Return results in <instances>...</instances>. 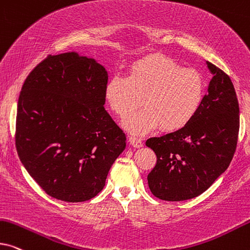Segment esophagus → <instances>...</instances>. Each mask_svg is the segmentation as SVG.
<instances>
[{"mask_svg":"<svg viewBox=\"0 0 250 250\" xmlns=\"http://www.w3.org/2000/svg\"><path fill=\"white\" fill-rule=\"evenodd\" d=\"M129 141H131V145L133 146V147H137V148L141 147L142 144H144V142H142V139L139 137H135V135L134 137L129 138Z\"/></svg>","mask_w":250,"mask_h":250,"instance_id":"34e87169","label":"esophagus"}]
</instances>
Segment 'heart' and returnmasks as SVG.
<instances>
[{"label": "heart", "instance_id": "heart-1", "mask_svg": "<svg viewBox=\"0 0 250 250\" xmlns=\"http://www.w3.org/2000/svg\"><path fill=\"white\" fill-rule=\"evenodd\" d=\"M204 92V78L196 69H183L170 58L150 56L133 64L128 78L112 77L105 99L121 118L144 102V108L125 121L128 131L146 133L158 125L164 131H177L195 117Z\"/></svg>", "mask_w": 250, "mask_h": 250}]
</instances>
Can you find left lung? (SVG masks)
Returning <instances> with one entry per match:
<instances>
[{"mask_svg": "<svg viewBox=\"0 0 250 250\" xmlns=\"http://www.w3.org/2000/svg\"><path fill=\"white\" fill-rule=\"evenodd\" d=\"M213 77L192 121L146 145L156 154L148 185L157 199L185 201L206 192L229 167L240 127L239 102L231 78L209 63Z\"/></svg>", "mask_w": 250, "mask_h": 250, "instance_id": "8db88e82", "label": "left lung"}]
</instances>
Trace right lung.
Listing matches in <instances>:
<instances>
[{
	"mask_svg": "<svg viewBox=\"0 0 250 250\" xmlns=\"http://www.w3.org/2000/svg\"><path fill=\"white\" fill-rule=\"evenodd\" d=\"M108 73L76 53L48 55L19 94L16 149L48 195L83 202L103 189L126 147V135L104 109Z\"/></svg>",
	"mask_w": 250,
	"mask_h": 250,
	"instance_id": "right-lung-1",
	"label": "right lung"
}]
</instances>
